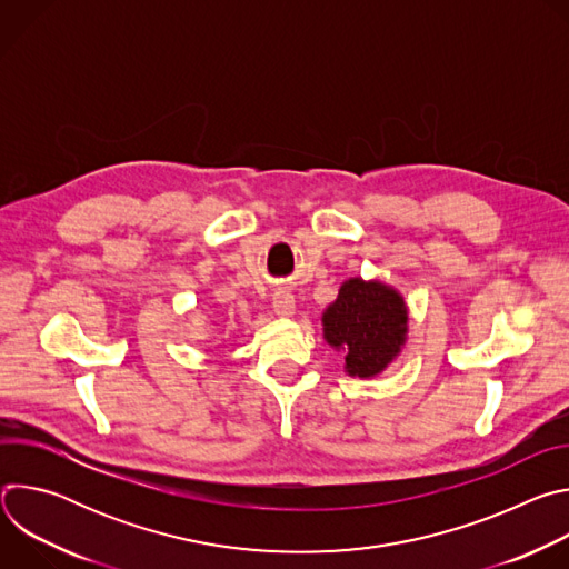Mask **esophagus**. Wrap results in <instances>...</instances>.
Wrapping results in <instances>:
<instances>
[{"mask_svg":"<svg viewBox=\"0 0 569 569\" xmlns=\"http://www.w3.org/2000/svg\"><path fill=\"white\" fill-rule=\"evenodd\" d=\"M272 308L279 317H292L295 315V297L288 292V290H279L274 297H272Z\"/></svg>","mask_w":569,"mask_h":569,"instance_id":"34e87169","label":"esophagus"}]
</instances>
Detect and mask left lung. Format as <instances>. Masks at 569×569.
<instances>
[{
  "label": "left lung",
  "mask_w": 569,
  "mask_h": 569,
  "mask_svg": "<svg viewBox=\"0 0 569 569\" xmlns=\"http://www.w3.org/2000/svg\"><path fill=\"white\" fill-rule=\"evenodd\" d=\"M408 306L396 288L378 279L351 277L321 312L323 340L342 351L349 376L373 378L408 342Z\"/></svg>",
  "instance_id": "8db88e82"
}]
</instances>
